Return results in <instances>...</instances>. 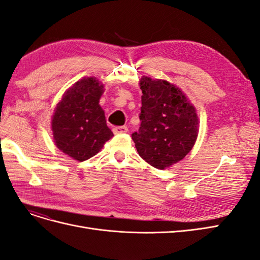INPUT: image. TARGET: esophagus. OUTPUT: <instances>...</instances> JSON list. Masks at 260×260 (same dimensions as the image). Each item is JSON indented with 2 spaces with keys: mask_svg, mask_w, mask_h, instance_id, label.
Here are the masks:
<instances>
[{
  "mask_svg": "<svg viewBox=\"0 0 260 260\" xmlns=\"http://www.w3.org/2000/svg\"><path fill=\"white\" fill-rule=\"evenodd\" d=\"M115 135H121V133H127L128 132V128L123 125V127H115L113 129Z\"/></svg>",
  "mask_w": 260,
  "mask_h": 260,
  "instance_id": "1",
  "label": "esophagus"
}]
</instances>
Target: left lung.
I'll use <instances>...</instances> for the list:
<instances>
[{"label":"left lung","instance_id":"8db88e82","mask_svg":"<svg viewBox=\"0 0 260 260\" xmlns=\"http://www.w3.org/2000/svg\"><path fill=\"white\" fill-rule=\"evenodd\" d=\"M139 132L132 133L139 155L166 169L191 152L199 136V117L185 93L174 83L143 76Z\"/></svg>","mask_w":260,"mask_h":260}]
</instances>
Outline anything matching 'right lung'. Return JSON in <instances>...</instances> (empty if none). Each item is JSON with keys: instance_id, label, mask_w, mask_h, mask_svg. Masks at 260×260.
<instances>
[{"instance_id": "1", "label": "right lung", "mask_w": 260, "mask_h": 260, "mask_svg": "<svg viewBox=\"0 0 260 260\" xmlns=\"http://www.w3.org/2000/svg\"><path fill=\"white\" fill-rule=\"evenodd\" d=\"M103 93V83L94 77H85L66 90L54 109L51 122L54 143L75 160L91 158L114 137L99 104Z\"/></svg>"}]
</instances>
